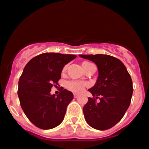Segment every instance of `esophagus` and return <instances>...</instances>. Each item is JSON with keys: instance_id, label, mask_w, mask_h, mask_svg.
Masks as SVG:
<instances>
[{"instance_id": "esophagus-1", "label": "esophagus", "mask_w": 149, "mask_h": 149, "mask_svg": "<svg viewBox=\"0 0 149 149\" xmlns=\"http://www.w3.org/2000/svg\"><path fill=\"white\" fill-rule=\"evenodd\" d=\"M73 96H74L75 98H76V97H78V94H74V95H73Z\"/></svg>"}]
</instances>
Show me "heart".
<instances>
[{"label": "heart", "mask_w": 149, "mask_h": 149, "mask_svg": "<svg viewBox=\"0 0 149 149\" xmlns=\"http://www.w3.org/2000/svg\"><path fill=\"white\" fill-rule=\"evenodd\" d=\"M91 65H93L92 63H89V62L85 61L82 63V67L84 69V71H86L88 69V68L89 66H91ZM66 66H64L63 68V72L66 71ZM87 86V83L86 82H83V81H68L66 83V87L68 91H71V92L75 93H81L84 89V88Z\"/></svg>", "instance_id": "b5f03b06"}]
</instances>
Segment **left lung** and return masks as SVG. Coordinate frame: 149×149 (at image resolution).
<instances>
[{"label":"left lung","mask_w":149,"mask_h":149,"mask_svg":"<svg viewBox=\"0 0 149 149\" xmlns=\"http://www.w3.org/2000/svg\"><path fill=\"white\" fill-rule=\"evenodd\" d=\"M92 61L98 68L96 83L88 91L93 97L83 107L87 123L93 128L106 130L118 123L130 107L133 93L132 81L124 63L107 54L79 55ZM99 98L100 102H96Z\"/></svg>","instance_id":"1"}]
</instances>
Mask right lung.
Masks as SVG:
<instances>
[{
    "mask_svg": "<svg viewBox=\"0 0 149 149\" xmlns=\"http://www.w3.org/2000/svg\"><path fill=\"white\" fill-rule=\"evenodd\" d=\"M76 57L73 54L44 53L32 58L24 68L17 95L22 110L36 127L50 130L63 121L73 95L63 88L57 95H51V89L61 78L63 66Z\"/></svg>",
    "mask_w": 149,
    "mask_h": 149,
    "instance_id": "1",
    "label": "right lung"
}]
</instances>
